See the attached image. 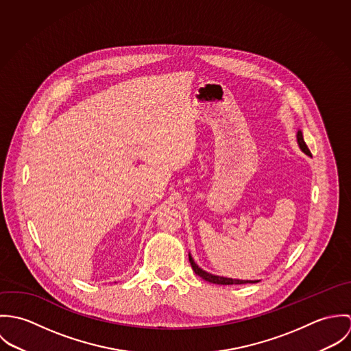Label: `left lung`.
Listing matches in <instances>:
<instances>
[{
    "label": "left lung",
    "instance_id": "obj_1",
    "mask_svg": "<svg viewBox=\"0 0 351 351\" xmlns=\"http://www.w3.org/2000/svg\"><path fill=\"white\" fill-rule=\"evenodd\" d=\"M296 138H298V145H299L300 150L302 151L304 154H306L308 156H312V155H311V151L306 147V145H305V142H304L301 130L298 131ZM189 262H191L192 269L195 270V273H196L197 276H200L202 280H205V281H208V282H212V284H217V285H234V284H235V285H238V284H250V282L255 284V282H258V280H254V281H251V280H237V278H227V277L210 274V273H208V271H205V270H202L201 267H199V265H197V263L195 262V259L192 258L191 252H189Z\"/></svg>",
    "mask_w": 351,
    "mask_h": 351
}]
</instances>
